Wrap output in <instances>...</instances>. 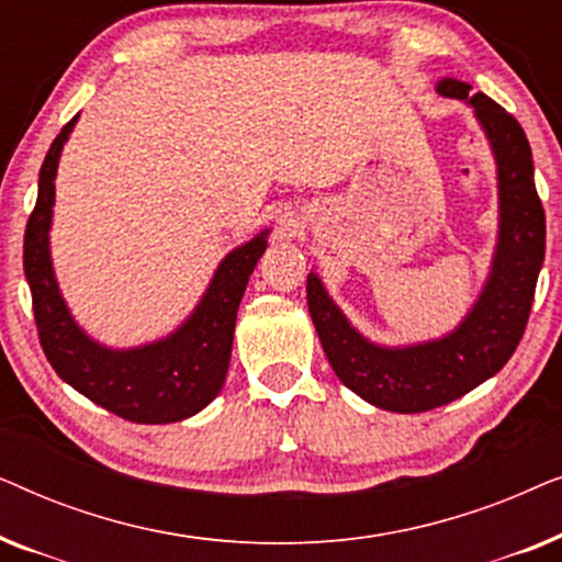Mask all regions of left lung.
<instances>
[{
  "label": "left lung",
  "instance_id": "8db88e82",
  "mask_svg": "<svg viewBox=\"0 0 562 562\" xmlns=\"http://www.w3.org/2000/svg\"><path fill=\"white\" fill-rule=\"evenodd\" d=\"M437 91L473 106L496 158L498 243L479 302L440 340L383 348L345 319L317 273L306 276V304L337 379L368 404L398 414L456 402L502 371L525 335L544 260V210L525 130L494 99L468 94L465 81L442 79Z\"/></svg>",
  "mask_w": 562,
  "mask_h": 562
}]
</instances>
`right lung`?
<instances>
[{"label": "right lung", "mask_w": 562, "mask_h": 562, "mask_svg": "<svg viewBox=\"0 0 562 562\" xmlns=\"http://www.w3.org/2000/svg\"><path fill=\"white\" fill-rule=\"evenodd\" d=\"M76 117L64 125L43 160L37 202L25 227L22 263L33 294V312L43 352L60 379L91 402L135 425H168L202 412L222 391L237 306L258 258L266 250L263 233L227 252L212 276L202 302L173 335L130 350L99 345L76 325L53 276L48 229L56 202V171Z\"/></svg>", "instance_id": "add662e5"}]
</instances>
